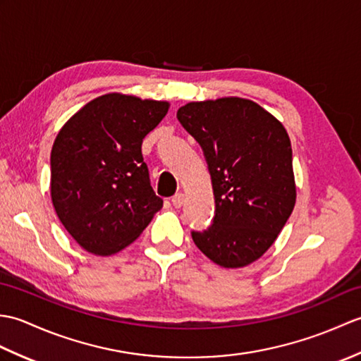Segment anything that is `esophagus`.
I'll return each instance as SVG.
<instances>
[{"instance_id":"1","label":"esophagus","mask_w":361,"mask_h":361,"mask_svg":"<svg viewBox=\"0 0 361 361\" xmlns=\"http://www.w3.org/2000/svg\"><path fill=\"white\" fill-rule=\"evenodd\" d=\"M183 202H185V195H183V194H175L172 197V204L175 206V208H181Z\"/></svg>"}]
</instances>
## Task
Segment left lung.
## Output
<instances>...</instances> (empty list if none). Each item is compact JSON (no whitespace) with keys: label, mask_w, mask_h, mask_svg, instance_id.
Wrapping results in <instances>:
<instances>
[{"label":"left lung","mask_w":361,"mask_h":361,"mask_svg":"<svg viewBox=\"0 0 361 361\" xmlns=\"http://www.w3.org/2000/svg\"><path fill=\"white\" fill-rule=\"evenodd\" d=\"M176 118L200 144L216 200L212 225L190 233L195 245L220 267L255 262L271 247L295 208L286 128L262 106L242 97L189 102Z\"/></svg>","instance_id":"8db88e82"}]
</instances>
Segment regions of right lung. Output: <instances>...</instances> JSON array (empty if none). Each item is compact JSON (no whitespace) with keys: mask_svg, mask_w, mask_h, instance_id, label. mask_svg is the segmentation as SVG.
Returning a JSON list of instances; mask_svg holds the SVG:
<instances>
[{"mask_svg":"<svg viewBox=\"0 0 361 361\" xmlns=\"http://www.w3.org/2000/svg\"><path fill=\"white\" fill-rule=\"evenodd\" d=\"M167 102L104 94L60 130L51 150L54 209L82 248L110 256L137 239L161 209L141 145Z\"/></svg>","mask_w":361,"mask_h":361,"instance_id":"1","label":"right lung"}]
</instances>
